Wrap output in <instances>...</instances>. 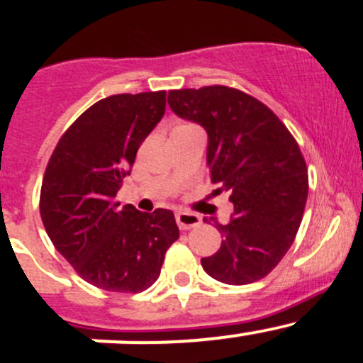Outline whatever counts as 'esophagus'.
Returning a JSON list of instances; mask_svg holds the SVG:
<instances>
[{
  "label": "esophagus",
  "instance_id": "esophagus-1",
  "mask_svg": "<svg viewBox=\"0 0 363 363\" xmlns=\"http://www.w3.org/2000/svg\"><path fill=\"white\" fill-rule=\"evenodd\" d=\"M175 221H177L179 228L181 230H189V228H195V226L200 225V216L195 214V212L181 211L175 214Z\"/></svg>",
  "mask_w": 363,
  "mask_h": 363
}]
</instances>
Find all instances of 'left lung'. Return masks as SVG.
Returning a JSON list of instances; mask_svg holds the SVG:
<instances>
[{
	"label": "left lung",
	"instance_id": "8db88e82",
	"mask_svg": "<svg viewBox=\"0 0 363 363\" xmlns=\"http://www.w3.org/2000/svg\"><path fill=\"white\" fill-rule=\"evenodd\" d=\"M168 105L207 131L211 179L233 203L226 225L203 218L225 235L203 270L237 286L262 279L291 247L306 208L307 167L295 138L269 107L232 87L170 91Z\"/></svg>",
	"mask_w": 363,
	"mask_h": 363
}]
</instances>
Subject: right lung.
<instances>
[{
    "instance_id": "1",
    "label": "right lung",
    "mask_w": 363,
    "mask_h": 363,
    "mask_svg": "<svg viewBox=\"0 0 363 363\" xmlns=\"http://www.w3.org/2000/svg\"><path fill=\"white\" fill-rule=\"evenodd\" d=\"M164 105V91L96 101L68 128L47 164L40 193L47 235L77 274L101 290H147L179 239L168 208L140 212L113 200Z\"/></svg>"
}]
</instances>
